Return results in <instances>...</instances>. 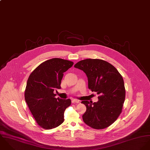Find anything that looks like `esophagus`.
I'll list each match as a JSON object with an SVG mask.
<instances>
[{"label": "esophagus", "instance_id": "1", "mask_svg": "<svg viewBox=\"0 0 150 150\" xmlns=\"http://www.w3.org/2000/svg\"><path fill=\"white\" fill-rule=\"evenodd\" d=\"M72 103H79V100H76V99H73L72 100Z\"/></svg>", "mask_w": 150, "mask_h": 150}]
</instances>
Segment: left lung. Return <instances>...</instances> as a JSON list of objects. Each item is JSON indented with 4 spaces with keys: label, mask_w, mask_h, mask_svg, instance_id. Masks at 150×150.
Masks as SVG:
<instances>
[{
    "label": "left lung",
    "mask_w": 150,
    "mask_h": 150,
    "mask_svg": "<svg viewBox=\"0 0 150 150\" xmlns=\"http://www.w3.org/2000/svg\"><path fill=\"white\" fill-rule=\"evenodd\" d=\"M74 67L86 74L89 89L99 94L97 102L82 101L86 107L82 115L83 122L96 129L108 127L118 118L125 101V89L122 76L112 65L104 60H81Z\"/></svg>",
    "instance_id": "1"
}]
</instances>
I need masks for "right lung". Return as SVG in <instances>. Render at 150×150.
<instances>
[{
    "mask_svg": "<svg viewBox=\"0 0 150 150\" xmlns=\"http://www.w3.org/2000/svg\"><path fill=\"white\" fill-rule=\"evenodd\" d=\"M74 64L68 60L53 58L40 64L27 81L25 100L38 124L46 129L57 127L64 122V114L71 101L55 98L54 91L61 89L66 72Z\"/></svg>",
    "mask_w": 150,
    "mask_h": 150,
    "instance_id": "obj_1",
    "label": "right lung"
}]
</instances>
